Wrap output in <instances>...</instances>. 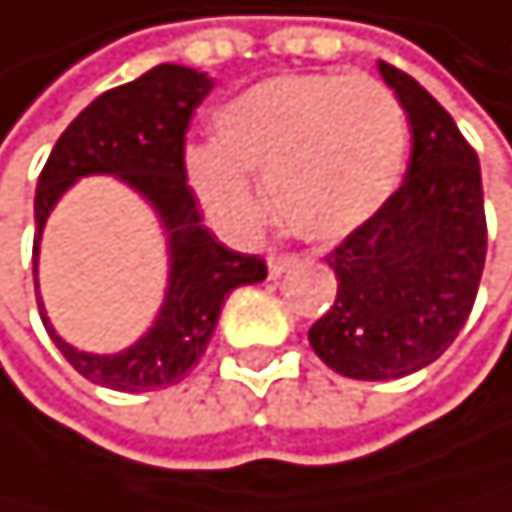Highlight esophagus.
<instances>
[{"label":"esophagus","instance_id":"34e87169","mask_svg":"<svg viewBox=\"0 0 512 512\" xmlns=\"http://www.w3.org/2000/svg\"><path fill=\"white\" fill-rule=\"evenodd\" d=\"M296 267V258H286V254H270V258H267V274L270 277H283L286 274V270H293Z\"/></svg>","mask_w":512,"mask_h":512}]
</instances>
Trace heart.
<instances>
[{"label": "heart", "instance_id": "heart-1", "mask_svg": "<svg viewBox=\"0 0 512 512\" xmlns=\"http://www.w3.org/2000/svg\"><path fill=\"white\" fill-rule=\"evenodd\" d=\"M408 152L398 98L373 76L286 72L213 114V146L187 152L206 213L235 232L261 216V178L277 222L325 245L357 232L395 194Z\"/></svg>", "mask_w": 512, "mask_h": 512}]
</instances>
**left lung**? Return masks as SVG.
Returning a JSON list of instances; mask_svg holds the SVG:
<instances>
[{
    "label": "left lung",
    "instance_id": "left-lung-1",
    "mask_svg": "<svg viewBox=\"0 0 512 512\" xmlns=\"http://www.w3.org/2000/svg\"><path fill=\"white\" fill-rule=\"evenodd\" d=\"M376 66L411 123L408 175L328 254L337 299L309 328L321 363L366 382L411 376L456 341L488 254L475 149L424 85Z\"/></svg>",
    "mask_w": 512,
    "mask_h": 512
}]
</instances>
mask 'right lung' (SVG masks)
<instances>
[{"instance_id":"1","label":"right lung","mask_w":512,"mask_h":512,"mask_svg":"<svg viewBox=\"0 0 512 512\" xmlns=\"http://www.w3.org/2000/svg\"><path fill=\"white\" fill-rule=\"evenodd\" d=\"M213 88L200 69L162 63L98 95L56 139L34 197V290L50 341L79 373L114 392H152L187 376L216 331L222 302L245 283H261L267 264L238 254L203 226L184 175V130ZM107 174L143 196L156 213L169 251V283L153 325L130 348L92 354L63 342L39 299L36 258L49 213L82 177Z\"/></svg>"}]
</instances>
